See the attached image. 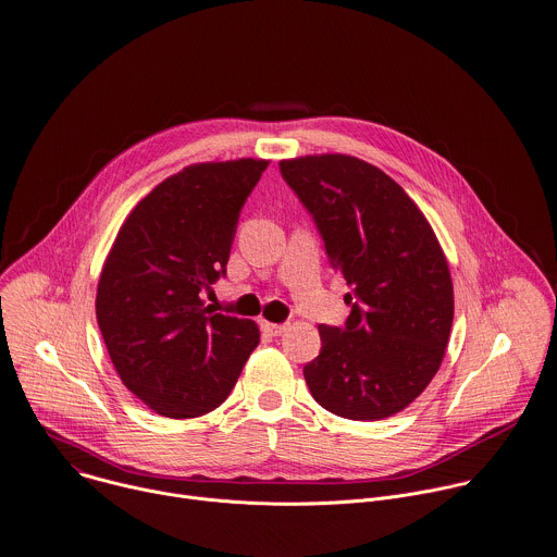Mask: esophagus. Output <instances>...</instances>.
Segmentation results:
<instances>
[{"instance_id":"obj_1","label":"esophagus","mask_w":557,"mask_h":557,"mask_svg":"<svg viewBox=\"0 0 557 557\" xmlns=\"http://www.w3.org/2000/svg\"><path fill=\"white\" fill-rule=\"evenodd\" d=\"M262 330H264L267 334H271V336H282V334L288 330V325H286V323H271V321H264V323H262Z\"/></svg>"}]
</instances>
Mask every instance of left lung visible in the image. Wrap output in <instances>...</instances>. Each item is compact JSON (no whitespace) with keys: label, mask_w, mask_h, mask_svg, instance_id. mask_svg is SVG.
I'll list each match as a JSON object with an SVG mask.
<instances>
[{"label":"left lung","mask_w":557,"mask_h":557,"mask_svg":"<svg viewBox=\"0 0 557 557\" xmlns=\"http://www.w3.org/2000/svg\"><path fill=\"white\" fill-rule=\"evenodd\" d=\"M280 170L354 288L345 327L319 325L321 351L304 367L308 389L347 420L396 416L446 354L455 297L444 249L416 201L372 163L323 152L282 159Z\"/></svg>","instance_id":"obj_1"}]
</instances>
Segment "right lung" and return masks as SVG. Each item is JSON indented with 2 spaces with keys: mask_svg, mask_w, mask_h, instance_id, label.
<instances>
[{
  "mask_svg": "<svg viewBox=\"0 0 557 557\" xmlns=\"http://www.w3.org/2000/svg\"><path fill=\"white\" fill-rule=\"evenodd\" d=\"M267 159L185 165L131 210L104 260L96 317L120 381L163 418L221 407L260 343L251 319L201 290L225 275L240 210Z\"/></svg>",
  "mask_w": 557,
  "mask_h": 557,
  "instance_id": "1",
  "label": "right lung"
}]
</instances>
